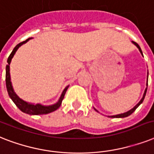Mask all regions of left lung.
Wrapping results in <instances>:
<instances>
[{
    "mask_svg": "<svg viewBox=\"0 0 154 154\" xmlns=\"http://www.w3.org/2000/svg\"><path fill=\"white\" fill-rule=\"evenodd\" d=\"M132 43L134 44V45H136V46H137V48L139 49V51H140V52H141V54L142 55V56H143V54H142V51H141V48H140L139 45H138V44H137L136 42H134V41H132ZM146 86H148V75H147V83H146ZM146 91H147V87H146V90H145V92H144V94H143V97H142V98H141V100H140L139 103H137V105L135 106L134 108H132L131 110H130L129 111L126 112V113H123V114H117V115H112V116H110V117H111V118H117V119H118V118H126V117H128L129 115H130V114H132L133 112L134 111V110H136V109H137V108L140 105H141V103H142V102H143V100H144V98H145V96H146ZM94 110H95V109H94ZM96 111H97V110H96Z\"/></svg>",
    "mask_w": 154,
    "mask_h": 154,
    "instance_id": "1",
    "label": "left lung"
}]
</instances>
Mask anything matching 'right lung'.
I'll use <instances>...</instances> for the list:
<instances>
[{
  "label": "right lung",
  "mask_w": 154,
  "mask_h": 154,
  "mask_svg": "<svg viewBox=\"0 0 154 154\" xmlns=\"http://www.w3.org/2000/svg\"><path fill=\"white\" fill-rule=\"evenodd\" d=\"M32 39V38H28V40H26L25 41H23V42L20 43L15 47L14 49L13 50V51L11 52L10 56H8V60H7V63L8 64L6 65V75H5V82H6V87H7V91H8V95L11 98V99L13 101V103L16 104L17 107L19 108L20 110H21L22 112H24L25 114H31V115H40V114H47L51 113V112H53L55 110H56L58 108L60 107L61 103H62V101L64 98L65 93L67 91V88H68V86L67 87H65V89L63 90L61 96H60V99L58 101L57 103L53 104V105L51 106H43L41 104H32V103H27L25 101L22 100L21 98H20L19 97L17 96V94L14 92V90L13 88V86H12V83H11V78H10V72H9V65H10L11 60L13 59V57L14 56L16 51H17V49L19 48L20 47L23 45L24 44L27 43L28 40Z\"/></svg>",
  "instance_id": "obj_1"
}]
</instances>
